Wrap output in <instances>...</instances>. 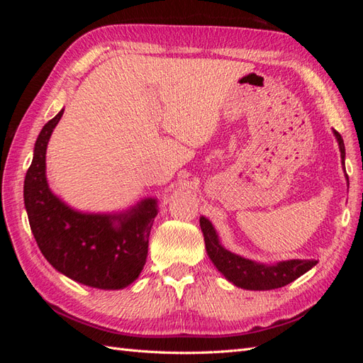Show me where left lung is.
Wrapping results in <instances>:
<instances>
[{"label":"left lung","instance_id":"obj_1","mask_svg":"<svg viewBox=\"0 0 363 363\" xmlns=\"http://www.w3.org/2000/svg\"><path fill=\"white\" fill-rule=\"evenodd\" d=\"M334 135L340 146V154L345 167V143L342 135L334 130ZM348 179V174H346ZM350 186V181H348ZM199 226H201L206 251L209 254L213 265L218 268V272L226 277L229 282L240 289L246 290H273L279 289L298 279L306 272H309L312 267L317 265V260H284L277 262L276 265H264L257 262L237 256V254L223 248L218 235L215 233L212 223L206 217L199 218Z\"/></svg>","mask_w":363,"mask_h":363}]
</instances>
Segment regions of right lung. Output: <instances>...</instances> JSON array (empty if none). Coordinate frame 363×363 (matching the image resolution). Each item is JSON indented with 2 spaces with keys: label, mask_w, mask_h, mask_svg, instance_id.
Wrapping results in <instances>:
<instances>
[{
  "label": "right lung",
  "mask_w": 363,
  "mask_h": 363,
  "mask_svg": "<svg viewBox=\"0 0 363 363\" xmlns=\"http://www.w3.org/2000/svg\"><path fill=\"white\" fill-rule=\"evenodd\" d=\"M64 109L51 118L34 146L26 172L25 207L45 259L70 279L103 290L133 284L148 256V238L157 215L156 199H143L123 213H82L52 195L45 174V154Z\"/></svg>",
  "instance_id": "1"
}]
</instances>
